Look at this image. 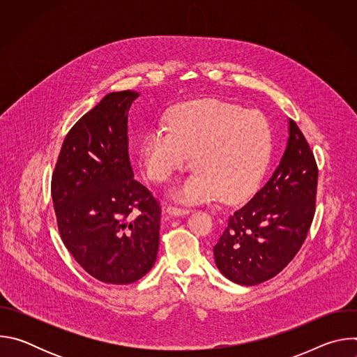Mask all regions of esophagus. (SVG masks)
I'll return each mask as SVG.
<instances>
[{"instance_id":"obj_1","label":"esophagus","mask_w":357,"mask_h":357,"mask_svg":"<svg viewBox=\"0 0 357 357\" xmlns=\"http://www.w3.org/2000/svg\"><path fill=\"white\" fill-rule=\"evenodd\" d=\"M167 212H168L169 215H174V216H185V215H189L192 211H190V209H186V208L168 206V208H167Z\"/></svg>"}]
</instances>
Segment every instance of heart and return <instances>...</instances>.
<instances>
[{
    "instance_id": "obj_1",
    "label": "heart",
    "mask_w": 357,
    "mask_h": 357,
    "mask_svg": "<svg viewBox=\"0 0 357 357\" xmlns=\"http://www.w3.org/2000/svg\"><path fill=\"white\" fill-rule=\"evenodd\" d=\"M168 127L149 130L141 141L139 155L149 179L167 182L192 155L196 171L172 190L175 197L240 202L257 190L273 154V131L263 113L199 100L175 107Z\"/></svg>"
}]
</instances>
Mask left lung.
<instances>
[{"instance_id": "8db88e82", "label": "left lung", "mask_w": 357, "mask_h": 357, "mask_svg": "<svg viewBox=\"0 0 357 357\" xmlns=\"http://www.w3.org/2000/svg\"><path fill=\"white\" fill-rule=\"evenodd\" d=\"M318 168L303 134L288 121L284 155L268 182L229 218L213 247L219 271L257 285L282 271L307 238L315 215Z\"/></svg>"}]
</instances>
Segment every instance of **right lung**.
<instances>
[{
    "mask_svg": "<svg viewBox=\"0 0 357 357\" xmlns=\"http://www.w3.org/2000/svg\"><path fill=\"white\" fill-rule=\"evenodd\" d=\"M139 93H109L66 135L52 176L61 237L96 280L131 284L154 266L160 203L134 179L128 157V112ZM132 210L142 213L129 220Z\"/></svg>",
    "mask_w": 357,
    "mask_h": 357,
    "instance_id": "1",
    "label": "right lung"
}]
</instances>
